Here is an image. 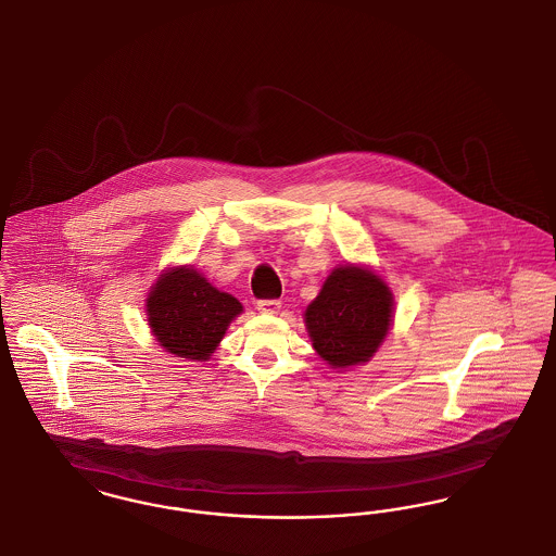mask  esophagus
I'll return each instance as SVG.
<instances>
[{"label": "esophagus", "instance_id": "obj_1", "mask_svg": "<svg viewBox=\"0 0 556 556\" xmlns=\"http://www.w3.org/2000/svg\"><path fill=\"white\" fill-rule=\"evenodd\" d=\"M280 307H282V303L278 301V299H262V301H257V309L262 312V314H278L280 312Z\"/></svg>", "mask_w": 556, "mask_h": 556}]
</instances>
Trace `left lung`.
<instances>
[{"label":"left lung","instance_id":"left-lung-1","mask_svg":"<svg viewBox=\"0 0 556 556\" xmlns=\"http://www.w3.org/2000/svg\"><path fill=\"white\" fill-rule=\"evenodd\" d=\"M393 318V294L368 267L341 265L305 309L314 350L332 368L366 364L384 341Z\"/></svg>","mask_w":556,"mask_h":556}]
</instances>
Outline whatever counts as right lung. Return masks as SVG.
<instances>
[{
	"label": "right lung",
	"mask_w": 556,
	"mask_h": 556,
	"mask_svg": "<svg viewBox=\"0 0 556 556\" xmlns=\"http://www.w3.org/2000/svg\"><path fill=\"white\" fill-rule=\"evenodd\" d=\"M148 324L159 345L176 357L205 362L217 350L230 321L242 314L240 301L217 291L192 267L161 274L147 299Z\"/></svg>",
	"instance_id": "right-lung-1"
}]
</instances>
